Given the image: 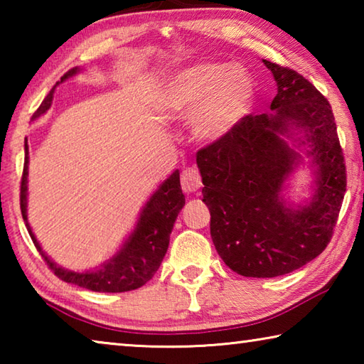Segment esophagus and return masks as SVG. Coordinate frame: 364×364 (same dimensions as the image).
Returning a JSON list of instances; mask_svg holds the SVG:
<instances>
[{
  "label": "esophagus",
  "instance_id": "34e87169",
  "mask_svg": "<svg viewBox=\"0 0 364 364\" xmlns=\"http://www.w3.org/2000/svg\"><path fill=\"white\" fill-rule=\"evenodd\" d=\"M202 186V176L196 167H189L181 173V188L184 193H194Z\"/></svg>",
  "mask_w": 364,
  "mask_h": 364
}]
</instances>
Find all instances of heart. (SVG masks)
Returning a JSON list of instances; mask_svg holds the SVG:
<instances>
[{
    "mask_svg": "<svg viewBox=\"0 0 364 364\" xmlns=\"http://www.w3.org/2000/svg\"><path fill=\"white\" fill-rule=\"evenodd\" d=\"M252 96L254 83L247 72L226 64L204 63L173 75L164 104L173 112H197V134L217 139L247 112Z\"/></svg>",
    "mask_w": 364,
    "mask_h": 364,
    "instance_id": "1",
    "label": "heart"
}]
</instances>
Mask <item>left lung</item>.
<instances>
[{
  "label": "left lung",
  "mask_w": 364,
  "mask_h": 364,
  "mask_svg": "<svg viewBox=\"0 0 364 364\" xmlns=\"http://www.w3.org/2000/svg\"><path fill=\"white\" fill-rule=\"evenodd\" d=\"M278 95L269 114H247L197 151L202 194L218 255L237 274L274 278L299 269L328 247L347 191V168L331 104L315 85L269 60ZM294 124L306 132L318 165L310 205L289 209L282 183L296 164L280 138ZM304 143V141H302Z\"/></svg>",
  "instance_id": "1"
}]
</instances>
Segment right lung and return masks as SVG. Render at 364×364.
I'll return each instance as SVG.
<instances>
[{
    "label": "right lung",
    "mask_w": 364,
    "mask_h": 364,
    "mask_svg": "<svg viewBox=\"0 0 364 364\" xmlns=\"http://www.w3.org/2000/svg\"><path fill=\"white\" fill-rule=\"evenodd\" d=\"M78 69L64 73L60 82L63 83L72 75H75ZM56 88V86H54ZM54 88L43 100L41 106L35 110L33 119L45 114L53 102ZM28 146L26 139V160H23V171L21 178V212L26 221L30 237L35 244L36 250L40 252L43 260L46 262L48 268L58 276L59 279L80 287L90 289L95 292H128L144 286L149 281L162 263L167 254L170 234L173 230L175 220L184 205V196L180 184V173L178 170L171 175L162 186H160L147 202L141 212V217L132 236L127 239L119 254L100 269L88 271V273H73L54 264L41 250L36 241L32 228L27 221V175H28Z\"/></svg>",
    "instance_id": "add662e5"
}]
</instances>
